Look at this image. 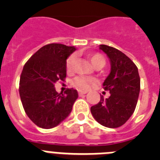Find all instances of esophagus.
Segmentation results:
<instances>
[{"instance_id":"1","label":"esophagus","mask_w":160,"mask_h":160,"mask_svg":"<svg viewBox=\"0 0 160 160\" xmlns=\"http://www.w3.org/2000/svg\"><path fill=\"white\" fill-rule=\"evenodd\" d=\"M87 90H78V94L80 96L83 95V94H87Z\"/></svg>"}]
</instances>
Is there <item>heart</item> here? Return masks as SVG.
<instances>
[{"instance_id": "1", "label": "heart", "mask_w": 160, "mask_h": 160, "mask_svg": "<svg viewBox=\"0 0 160 160\" xmlns=\"http://www.w3.org/2000/svg\"><path fill=\"white\" fill-rule=\"evenodd\" d=\"M90 61L92 62L93 65L96 64V63H102L105 64V58L102 54L99 53H94V54H91L90 56ZM74 62H75V57L74 55H71L70 57L68 58V59L66 60V70L68 72L71 71L73 70V65H74ZM94 82V79L92 78L89 77H85V76H79L74 78V80L73 81V84L77 88L80 89V90H87L89 88L90 85L91 83Z\"/></svg>"}]
</instances>
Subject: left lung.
Listing matches in <instances>:
<instances>
[{"label":"left lung","instance_id":"8db88e82","mask_svg":"<svg viewBox=\"0 0 160 160\" xmlns=\"http://www.w3.org/2000/svg\"><path fill=\"white\" fill-rule=\"evenodd\" d=\"M99 49L107 54L111 72L103 82V88L110 91V97L93 106L90 111L98 123L109 128L123 125L135 111L140 91L138 68L118 49L100 45Z\"/></svg>","mask_w":160,"mask_h":160}]
</instances>
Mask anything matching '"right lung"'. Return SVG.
<instances>
[{"label": "right lung", "mask_w": 160, "mask_h": 160, "mask_svg": "<svg viewBox=\"0 0 160 160\" xmlns=\"http://www.w3.org/2000/svg\"><path fill=\"white\" fill-rule=\"evenodd\" d=\"M75 50L74 46L49 44L38 49L24 66L20 97L28 117L39 128H55L71 112L78 91L68 89L64 94H58L54 84L66 77V59Z\"/></svg>", "instance_id": "obj_1"}]
</instances>
